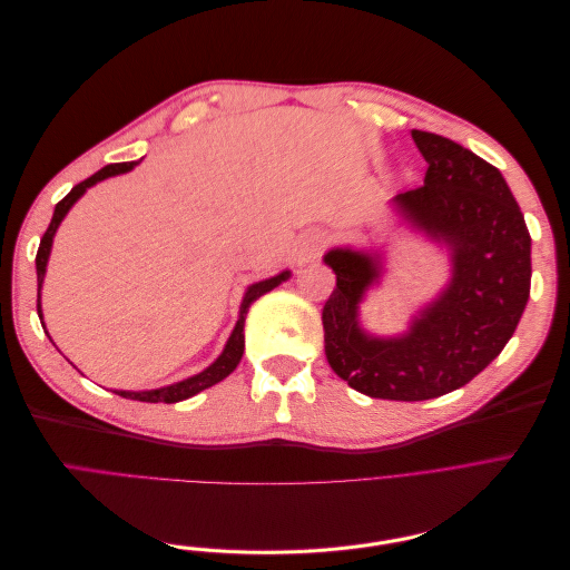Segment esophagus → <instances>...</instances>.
I'll use <instances>...</instances> for the list:
<instances>
[{"mask_svg": "<svg viewBox=\"0 0 570 570\" xmlns=\"http://www.w3.org/2000/svg\"><path fill=\"white\" fill-rule=\"evenodd\" d=\"M323 247H325V235H323V233H318V230L304 233V235L297 239V245H295V262H297L299 266L312 264L314 258L323 252Z\"/></svg>", "mask_w": 570, "mask_h": 570, "instance_id": "1", "label": "esophagus"}]
</instances>
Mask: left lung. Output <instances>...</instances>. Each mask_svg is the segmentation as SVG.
<instances>
[{
    "label": "left lung",
    "mask_w": 570,
    "mask_h": 570,
    "mask_svg": "<svg viewBox=\"0 0 570 570\" xmlns=\"http://www.w3.org/2000/svg\"><path fill=\"white\" fill-rule=\"evenodd\" d=\"M428 161L423 187L390 202L411 230L446 247L452 275L400 335L361 325V302L385 273L383 249L333 247L337 275L323 306L331 368L375 400L421 402L463 387L511 340L530 297V233L499 170L442 135L411 130Z\"/></svg>",
    "instance_id": "obj_1"
}]
</instances>
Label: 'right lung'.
I'll list each match as a JSON object with an SVG mask.
<instances>
[{
  "label": "right lung",
  "mask_w": 570,
  "mask_h": 570,
  "mask_svg": "<svg viewBox=\"0 0 570 570\" xmlns=\"http://www.w3.org/2000/svg\"><path fill=\"white\" fill-rule=\"evenodd\" d=\"M142 161V159H140ZM140 161H126V164H109L101 170H97L95 176H90L88 180L78 183L71 193H68L55 209V216H51V223L47 233L42 235L40 239V249H38V256H36V268H38V316H40V323L45 327V318H42V283H45V273H47V262H49V254H51V243H55V235L61 226V220L66 218V214L71 212V206L88 193V189L101 180H107L111 176H120V174H128V170H132ZM289 271H283L278 275H273V278H266V281H258L254 285L247 287L245 297H243V304H239V316H237V323L233 327V333L226 342V347H223V352L218 354V358L214 361L212 366H206L202 373L197 375H189L185 377V381L180 383H174V385H166V387H157V390H114L116 394L126 396V400H137V402H149V404H157V402H166V404H176V402H183V400H189V396L199 394L202 390L212 387L216 383H220L223 377H228L237 364L239 358H243V352H245V318H247V312L252 302H256L262 295H266V292H271L273 287H278L281 283H285L289 278Z\"/></svg>",
  "instance_id": "obj_1"
}]
</instances>
